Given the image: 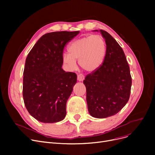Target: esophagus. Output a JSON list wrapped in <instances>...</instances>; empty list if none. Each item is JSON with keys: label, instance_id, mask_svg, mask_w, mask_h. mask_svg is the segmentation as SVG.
<instances>
[{"label": "esophagus", "instance_id": "obj_1", "mask_svg": "<svg viewBox=\"0 0 155 155\" xmlns=\"http://www.w3.org/2000/svg\"><path fill=\"white\" fill-rule=\"evenodd\" d=\"M84 79H85V77L83 74H81V73H80V74L78 75L77 80L78 81H80V82H82V81H84Z\"/></svg>", "mask_w": 155, "mask_h": 155}]
</instances>
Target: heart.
I'll list each match as a JSON object with an SVG mask.
<instances>
[{"label": "heart", "mask_w": 155, "mask_h": 155, "mask_svg": "<svg viewBox=\"0 0 155 155\" xmlns=\"http://www.w3.org/2000/svg\"><path fill=\"white\" fill-rule=\"evenodd\" d=\"M68 53L62 55V61L69 70L80 66L87 71L92 72L99 68L104 61L106 43L99 35L87 36L72 41L68 48Z\"/></svg>", "instance_id": "heart-1"}]
</instances>
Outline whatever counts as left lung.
<instances>
[{"label": "left lung", "instance_id": "left-lung-1", "mask_svg": "<svg viewBox=\"0 0 155 155\" xmlns=\"http://www.w3.org/2000/svg\"><path fill=\"white\" fill-rule=\"evenodd\" d=\"M100 32L106 43V53L102 66L88 74L86 87L88 112L95 118L116 114L129 101L132 84L129 64L123 49L107 32Z\"/></svg>", "mask_w": 155, "mask_h": 155}]
</instances>
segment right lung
<instances>
[{
    "label": "right lung",
    "instance_id": "right-lung-1",
    "mask_svg": "<svg viewBox=\"0 0 155 155\" xmlns=\"http://www.w3.org/2000/svg\"><path fill=\"white\" fill-rule=\"evenodd\" d=\"M79 32L45 34L27 56L23 73L24 102L31 116L41 123H57L66 116L67 102L77 77L75 73L63 70V51Z\"/></svg>",
    "mask_w": 155,
    "mask_h": 155
}]
</instances>
